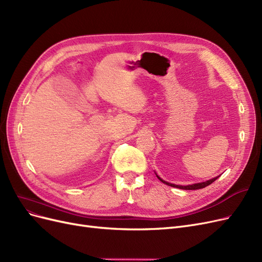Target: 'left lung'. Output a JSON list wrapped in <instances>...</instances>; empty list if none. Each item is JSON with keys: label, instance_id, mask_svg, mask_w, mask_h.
<instances>
[{"label": "left lung", "instance_id": "obj_1", "mask_svg": "<svg viewBox=\"0 0 262 262\" xmlns=\"http://www.w3.org/2000/svg\"><path fill=\"white\" fill-rule=\"evenodd\" d=\"M155 174H156V177L160 180V181L162 182V183H165V184H167V185H169V186H172V187H178V188H181V189H200V188H204V187H206V186H208V185H210L212 182H214L215 180H217L220 176H218V177H215V178H212V179H210V180H207V181H205V182H200V183H193V184H188V185H177V184H173V183H169V182H167V181H165V180H162L156 172H155Z\"/></svg>", "mask_w": 262, "mask_h": 262}]
</instances>
